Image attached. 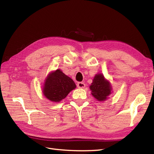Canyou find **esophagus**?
Segmentation results:
<instances>
[{
    "mask_svg": "<svg viewBox=\"0 0 154 154\" xmlns=\"http://www.w3.org/2000/svg\"><path fill=\"white\" fill-rule=\"evenodd\" d=\"M77 87L79 88H85V84L84 83H83V82H79V83H77Z\"/></svg>",
    "mask_w": 154,
    "mask_h": 154,
    "instance_id": "obj_1",
    "label": "esophagus"
}]
</instances>
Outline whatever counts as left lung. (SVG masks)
<instances>
[{"instance_id": "8db88e82", "label": "left lung", "mask_w": 154, "mask_h": 154, "mask_svg": "<svg viewBox=\"0 0 154 154\" xmlns=\"http://www.w3.org/2000/svg\"><path fill=\"white\" fill-rule=\"evenodd\" d=\"M91 94L98 101H104L112 92V86L102 73L96 74L90 86Z\"/></svg>"}]
</instances>
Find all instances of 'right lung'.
Masks as SVG:
<instances>
[{
	"instance_id": "1",
	"label": "right lung",
	"mask_w": 154,
	"mask_h": 154,
	"mask_svg": "<svg viewBox=\"0 0 154 154\" xmlns=\"http://www.w3.org/2000/svg\"><path fill=\"white\" fill-rule=\"evenodd\" d=\"M75 88V83L70 77L60 69H57L46 77L42 92L49 100L59 102Z\"/></svg>"
}]
</instances>
